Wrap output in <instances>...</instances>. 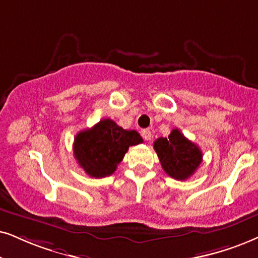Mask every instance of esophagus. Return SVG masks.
<instances>
[{
    "label": "esophagus",
    "instance_id": "1",
    "mask_svg": "<svg viewBox=\"0 0 258 258\" xmlns=\"http://www.w3.org/2000/svg\"><path fill=\"white\" fill-rule=\"evenodd\" d=\"M142 136L145 140H150V139H151V137H152V133L149 128H145V130H143V131H142Z\"/></svg>",
    "mask_w": 258,
    "mask_h": 258
}]
</instances>
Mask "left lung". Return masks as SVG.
Listing matches in <instances>:
<instances>
[{"mask_svg": "<svg viewBox=\"0 0 258 258\" xmlns=\"http://www.w3.org/2000/svg\"><path fill=\"white\" fill-rule=\"evenodd\" d=\"M153 148L157 152L163 170L175 180H187L202 162V152L197 144L188 140L177 128L168 138L156 139Z\"/></svg>", "mask_w": 258, "mask_h": 258, "instance_id": "8db88e82", "label": "left lung"}]
</instances>
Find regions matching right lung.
Segmentation results:
<instances>
[{"label": "right lung", "instance_id": "right-lung-1", "mask_svg": "<svg viewBox=\"0 0 258 258\" xmlns=\"http://www.w3.org/2000/svg\"><path fill=\"white\" fill-rule=\"evenodd\" d=\"M140 143L143 138L135 130L127 131L113 120L103 119L91 128L77 133L74 155L90 177L101 178L112 175L130 146Z\"/></svg>", "mask_w": 258, "mask_h": 258}]
</instances>
